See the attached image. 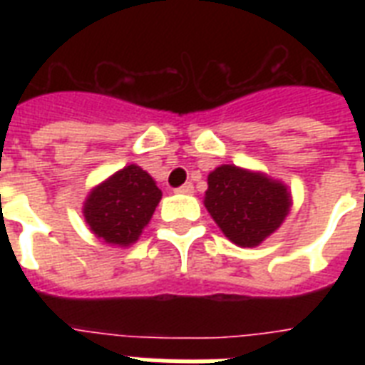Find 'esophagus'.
<instances>
[{
  "label": "esophagus",
  "mask_w": 365,
  "mask_h": 365,
  "mask_svg": "<svg viewBox=\"0 0 365 365\" xmlns=\"http://www.w3.org/2000/svg\"><path fill=\"white\" fill-rule=\"evenodd\" d=\"M193 183H183V185H180V187L176 189V193H183V195H191L193 193Z\"/></svg>",
  "instance_id": "obj_1"
}]
</instances>
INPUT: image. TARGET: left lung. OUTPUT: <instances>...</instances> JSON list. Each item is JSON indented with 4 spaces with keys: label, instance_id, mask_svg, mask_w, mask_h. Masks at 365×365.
<instances>
[{
    "label": "left lung",
    "instance_id": "left-lung-1",
    "mask_svg": "<svg viewBox=\"0 0 365 365\" xmlns=\"http://www.w3.org/2000/svg\"><path fill=\"white\" fill-rule=\"evenodd\" d=\"M286 185L257 172L223 165L208 176L206 210L223 235L239 246H257L274 233L289 212Z\"/></svg>",
    "mask_w": 365,
    "mask_h": 365
}]
</instances>
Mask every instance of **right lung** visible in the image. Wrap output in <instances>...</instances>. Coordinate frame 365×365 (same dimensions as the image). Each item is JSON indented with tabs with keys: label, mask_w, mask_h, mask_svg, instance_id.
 Wrapping results in <instances>:
<instances>
[{
	"label": "right lung",
	"mask_w": 365,
	"mask_h": 365,
	"mask_svg": "<svg viewBox=\"0 0 365 365\" xmlns=\"http://www.w3.org/2000/svg\"><path fill=\"white\" fill-rule=\"evenodd\" d=\"M160 197L148 172L136 165L125 166L91 191L83 208L85 222L104 242L128 246L149 223Z\"/></svg>",
	"instance_id": "obj_1"
}]
</instances>
